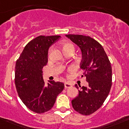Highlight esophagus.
Here are the masks:
<instances>
[{
	"instance_id": "obj_1",
	"label": "esophagus",
	"mask_w": 129,
	"mask_h": 129,
	"mask_svg": "<svg viewBox=\"0 0 129 129\" xmlns=\"http://www.w3.org/2000/svg\"><path fill=\"white\" fill-rule=\"evenodd\" d=\"M71 86H72V84H71V83H68V82L64 83V87L66 89V88H69V87H71Z\"/></svg>"
}]
</instances>
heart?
Returning <instances> with one entry per match:
<instances>
[{"label": "heart", "instance_id": "obj_1", "mask_svg": "<svg viewBox=\"0 0 129 129\" xmlns=\"http://www.w3.org/2000/svg\"><path fill=\"white\" fill-rule=\"evenodd\" d=\"M62 48H63V50L64 53L68 52V51H73L74 52V50H75V47L74 45L72 43L70 42H64L62 43ZM51 51V49L49 50V54L50 53Z\"/></svg>", "mask_w": 129, "mask_h": 129}]
</instances>
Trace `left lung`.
Masks as SVG:
<instances>
[{
	"mask_svg": "<svg viewBox=\"0 0 129 129\" xmlns=\"http://www.w3.org/2000/svg\"><path fill=\"white\" fill-rule=\"evenodd\" d=\"M80 48L82 76L86 77L88 86H83L79 94L72 100L73 107L83 115L92 114L99 109L107 98L112 86V67L104 48L98 42L89 36L66 35ZM75 87L79 89L77 84Z\"/></svg>",
	"mask_w": 129,
	"mask_h": 129,
	"instance_id": "8db88e82",
	"label": "left lung"
}]
</instances>
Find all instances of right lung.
I'll return each mask as SVG.
<instances>
[{
  "mask_svg": "<svg viewBox=\"0 0 129 129\" xmlns=\"http://www.w3.org/2000/svg\"><path fill=\"white\" fill-rule=\"evenodd\" d=\"M61 36L40 35L25 46L16 61L15 83L21 100L30 110L42 114L51 109L57 96L64 89L61 82L45 84L42 68L48 63V51Z\"/></svg>",
  "mask_w": 129,
  "mask_h": 129,
  "instance_id": "1",
  "label": "right lung"
}]
</instances>
